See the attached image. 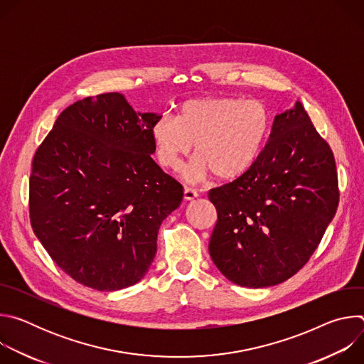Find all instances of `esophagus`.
<instances>
[{
  "instance_id": "esophagus-1",
  "label": "esophagus",
  "mask_w": 364,
  "mask_h": 364,
  "mask_svg": "<svg viewBox=\"0 0 364 364\" xmlns=\"http://www.w3.org/2000/svg\"><path fill=\"white\" fill-rule=\"evenodd\" d=\"M197 196H198V193L194 188H190V187L184 188V200L190 201V200H194Z\"/></svg>"
}]
</instances>
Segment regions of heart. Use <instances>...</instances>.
Returning <instances> with one entry per match:
<instances>
[{
	"label": "heart",
	"mask_w": 364,
	"mask_h": 364,
	"mask_svg": "<svg viewBox=\"0 0 364 364\" xmlns=\"http://www.w3.org/2000/svg\"><path fill=\"white\" fill-rule=\"evenodd\" d=\"M272 121L265 103L233 96L186 100L177 117L161 115L151 128L155 157L177 171L193 151L197 160L187 177L198 181L215 173L220 180L245 176L261 159Z\"/></svg>",
	"instance_id": "heart-1"
}]
</instances>
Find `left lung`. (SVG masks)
I'll list each match as a JSON object with an SVG mask.
<instances>
[{"mask_svg": "<svg viewBox=\"0 0 364 364\" xmlns=\"http://www.w3.org/2000/svg\"><path fill=\"white\" fill-rule=\"evenodd\" d=\"M338 197L333 151L296 102L275 117L257 163L209 191L218 210L209 243L215 265L240 287L287 281L320 245Z\"/></svg>", "mask_w": 364, "mask_h": 364, "instance_id": "8db88e82", "label": "left lung"}]
</instances>
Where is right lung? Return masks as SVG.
<instances>
[{
    "label": "right lung",
    "instance_id": "obj_1",
    "mask_svg": "<svg viewBox=\"0 0 364 364\" xmlns=\"http://www.w3.org/2000/svg\"><path fill=\"white\" fill-rule=\"evenodd\" d=\"M161 115L135 112L117 92L85 97L56 119L33 159L30 222L76 282L117 291L141 281L183 186L151 157Z\"/></svg>",
    "mask_w": 364,
    "mask_h": 364
}]
</instances>
